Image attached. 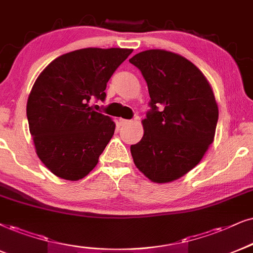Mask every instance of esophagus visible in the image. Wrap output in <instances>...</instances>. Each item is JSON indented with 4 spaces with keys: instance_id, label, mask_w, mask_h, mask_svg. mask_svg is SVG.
<instances>
[{
    "instance_id": "34e87169",
    "label": "esophagus",
    "mask_w": 253,
    "mask_h": 253,
    "mask_svg": "<svg viewBox=\"0 0 253 253\" xmlns=\"http://www.w3.org/2000/svg\"><path fill=\"white\" fill-rule=\"evenodd\" d=\"M129 123H130V120L123 119V118H120V119H119V125H120V126H126V125H128Z\"/></svg>"
}]
</instances>
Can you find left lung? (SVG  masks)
<instances>
[{"instance_id": "8db88e82", "label": "left lung", "mask_w": 253, "mask_h": 253, "mask_svg": "<svg viewBox=\"0 0 253 253\" xmlns=\"http://www.w3.org/2000/svg\"><path fill=\"white\" fill-rule=\"evenodd\" d=\"M148 85L150 110L143 136L130 146L136 168L155 183L184 176L213 142L218 120L212 87L183 56L152 49L129 59Z\"/></svg>"}]
</instances>
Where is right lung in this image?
<instances>
[{
    "label": "right lung",
    "mask_w": 253,
    "mask_h": 253,
    "mask_svg": "<svg viewBox=\"0 0 253 253\" xmlns=\"http://www.w3.org/2000/svg\"><path fill=\"white\" fill-rule=\"evenodd\" d=\"M132 51L76 50L52 60L37 77L27 103L29 129L37 156L56 176L78 181L97 166L116 123L91 103L104 100L107 82Z\"/></svg>",
    "instance_id": "1"
}]
</instances>
